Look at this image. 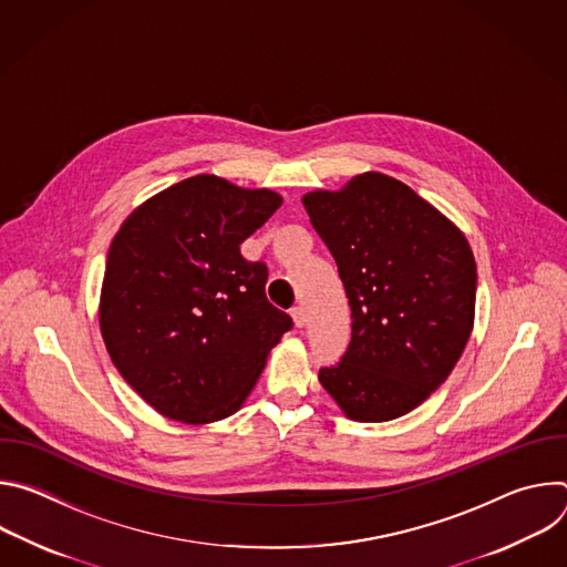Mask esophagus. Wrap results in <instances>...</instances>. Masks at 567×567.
<instances>
[{"mask_svg":"<svg viewBox=\"0 0 567 567\" xmlns=\"http://www.w3.org/2000/svg\"><path fill=\"white\" fill-rule=\"evenodd\" d=\"M291 318H293V326H296V328H305V322H307V316H305V309H302L300 305L291 309Z\"/></svg>","mask_w":567,"mask_h":567,"instance_id":"34e87169","label":"esophagus"}]
</instances>
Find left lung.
Here are the masks:
<instances>
[{"instance_id":"obj_1","label":"left lung","mask_w":567,"mask_h":567,"mask_svg":"<svg viewBox=\"0 0 567 567\" xmlns=\"http://www.w3.org/2000/svg\"><path fill=\"white\" fill-rule=\"evenodd\" d=\"M337 260L352 341L320 385L354 422L417 409L462 357L475 318V260L464 233L411 186L383 173L302 195Z\"/></svg>"}]
</instances>
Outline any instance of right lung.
<instances>
[{
	"label": "right lung",
	"mask_w": 567,
	"mask_h": 567,
	"mask_svg": "<svg viewBox=\"0 0 567 567\" xmlns=\"http://www.w3.org/2000/svg\"><path fill=\"white\" fill-rule=\"evenodd\" d=\"M282 204L269 188L195 175L121 224L99 322L121 377L168 420L219 422L241 409L291 330L267 296V267L239 245Z\"/></svg>",
	"instance_id": "add662e5"
}]
</instances>
